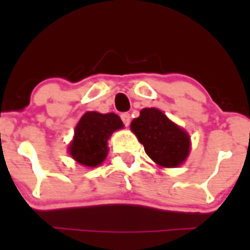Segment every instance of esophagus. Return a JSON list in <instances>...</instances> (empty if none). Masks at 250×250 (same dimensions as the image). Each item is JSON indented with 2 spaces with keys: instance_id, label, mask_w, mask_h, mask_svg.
I'll use <instances>...</instances> for the list:
<instances>
[{
  "instance_id": "1",
  "label": "esophagus",
  "mask_w": 250,
  "mask_h": 250,
  "mask_svg": "<svg viewBox=\"0 0 250 250\" xmlns=\"http://www.w3.org/2000/svg\"><path fill=\"white\" fill-rule=\"evenodd\" d=\"M121 120H123L125 126H129L130 120H131V116H130L129 112H124V114H121Z\"/></svg>"
}]
</instances>
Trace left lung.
Wrapping results in <instances>:
<instances>
[{
    "mask_svg": "<svg viewBox=\"0 0 250 250\" xmlns=\"http://www.w3.org/2000/svg\"><path fill=\"white\" fill-rule=\"evenodd\" d=\"M131 130L144 145L145 152L161 167H178L189 154V135L160 110H141L140 116L131 121Z\"/></svg>",
    "mask_w": 250,
    "mask_h": 250,
    "instance_id": "8db88e82",
    "label": "left lung"
}]
</instances>
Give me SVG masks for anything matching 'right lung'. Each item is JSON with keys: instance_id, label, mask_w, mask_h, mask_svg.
<instances>
[{"instance_id": "right-lung-1", "label": "right lung", "mask_w": 250, "mask_h": 250, "mask_svg": "<svg viewBox=\"0 0 250 250\" xmlns=\"http://www.w3.org/2000/svg\"><path fill=\"white\" fill-rule=\"evenodd\" d=\"M123 126L121 119L112 112H86L75 127L74 140L70 144L68 151L79 164L98 167L107 155L109 136Z\"/></svg>"}]
</instances>
